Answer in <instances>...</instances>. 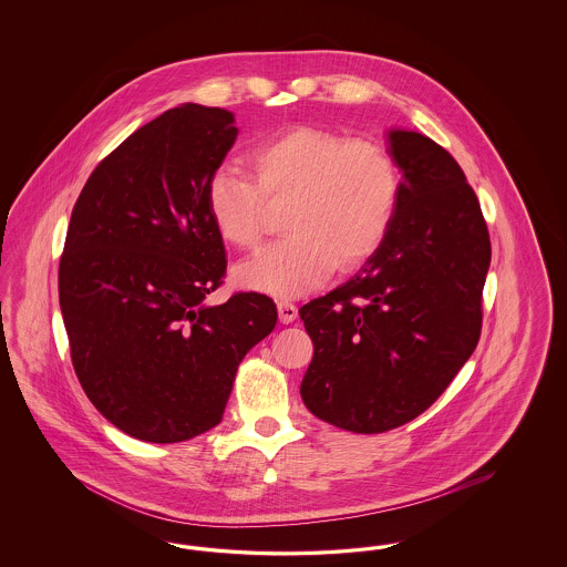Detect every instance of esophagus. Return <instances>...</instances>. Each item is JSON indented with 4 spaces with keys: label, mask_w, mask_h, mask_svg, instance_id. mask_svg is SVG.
Wrapping results in <instances>:
<instances>
[{
    "label": "esophagus",
    "mask_w": 567,
    "mask_h": 567,
    "mask_svg": "<svg viewBox=\"0 0 567 567\" xmlns=\"http://www.w3.org/2000/svg\"><path fill=\"white\" fill-rule=\"evenodd\" d=\"M278 317H280V323H293L297 319L296 303H291V301H278Z\"/></svg>",
    "instance_id": "esophagus-1"
}]
</instances>
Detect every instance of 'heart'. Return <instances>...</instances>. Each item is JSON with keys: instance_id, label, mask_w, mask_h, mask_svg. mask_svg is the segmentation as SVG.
<instances>
[{"instance_id": "b5f03b06", "label": "heart", "mask_w": 567, "mask_h": 567, "mask_svg": "<svg viewBox=\"0 0 567 567\" xmlns=\"http://www.w3.org/2000/svg\"><path fill=\"white\" fill-rule=\"evenodd\" d=\"M250 174L216 169L208 213L234 246L257 248L268 202L289 199L287 236L236 271L244 289L301 297L321 287L338 266L365 261L386 238L400 204L402 174L393 155L372 140H347L317 127H293L255 146Z\"/></svg>"}]
</instances>
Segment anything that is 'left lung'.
<instances>
[{
  "mask_svg": "<svg viewBox=\"0 0 567 567\" xmlns=\"http://www.w3.org/2000/svg\"><path fill=\"white\" fill-rule=\"evenodd\" d=\"M402 172L386 238L365 266L299 308L315 354L299 393L324 423L382 433L416 419L476 349L491 243L458 163L432 137L389 130Z\"/></svg>",
  "mask_w": 567,
  "mask_h": 567,
  "instance_id": "obj_1",
  "label": "left lung"
}]
</instances>
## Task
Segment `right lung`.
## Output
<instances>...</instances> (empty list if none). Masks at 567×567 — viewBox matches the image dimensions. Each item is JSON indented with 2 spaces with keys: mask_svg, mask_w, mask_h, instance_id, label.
I'll list each match as a JSON object with an SVG mask.
<instances>
[{
  "mask_svg": "<svg viewBox=\"0 0 567 567\" xmlns=\"http://www.w3.org/2000/svg\"><path fill=\"white\" fill-rule=\"evenodd\" d=\"M229 110L185 104L118 144L82 187L59 303L82 389L142 442H185L223 419L244 354L278 321L261 293L210 306L225 246L206 190L236 142Z\"/></svg>",
  "mask_w": 567,
  "mask_h": 567,
  "instance_id": "right-lung-1",
  "label": "right lung"
}]
</instances>
